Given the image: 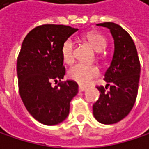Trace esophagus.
<instances>
[{
  "mask_svg": "<svg viewBox=\"0 0 149 149\" xmlns=\"http://www.w3.org/2000/svg\"><path fill=\"white\" fill-rule=\"evenodd\" d=\"M85 90H86V88H85V87H84V86H81V85L79 86V91H84Z\"/></svg>",
  "mask_w": 149,
  "mask_h": 149,
  "instance_id": "1",
  "label": "esophagus"
}]
</instances>
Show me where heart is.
I'll use <instances>...</instances> for the list:
<instances>
[{
	"label": "heart",
	"instance_id": "heart-1",
	"mask_svg": "<svg viewBox=\"0 0 149 149\" xmlns=\"http://www.w3.org/2000/svg\"><path fill=\"white\" fill-rule=\"evenodd\" d=\"M84 38L97 50L101 51L107 45L105 36L99 32H89ZM61 57L65 63L71 64L74 58V42L71 38L66 39L61 46ZM100 74V69L96 65L77 63L69 69L68 77L81 85H87Z\"/></svg>",
	"mask_w": 149,
	"mask_h": 149
}]
</instances>
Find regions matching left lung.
I'll use <instances>...</instances> for the list:
<instances>
[{"label":"left lung","mask_w":149,"mask_h":149,"mask_svg":"<svg viewBox=\"0 0 149 149\" xmlns=\"http://www.w3.org/2000/svg\"><path fill=\"white\" fill-rule=\"evenodd\" d=\"M98 26L110 29L115 41V53L105 74L107 86H97L100 98L92 107L93 115L101 123L113 124L127 116L136 101L140 63L132 38L122 26L112 22Z\"/></svg>","instance_id":"left-lung-1"}]
</instances>
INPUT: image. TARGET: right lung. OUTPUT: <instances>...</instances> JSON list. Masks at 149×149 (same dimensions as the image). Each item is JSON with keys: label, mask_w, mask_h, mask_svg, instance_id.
<instances>
[{"label": "right lung", "mask_w": 149, "mask_h": 149, "mask_svg": "<svg viewBox=\"0 0 149 149\" xmlns=\"http://www.w3.org/2000/svg\"><path fill=\"white\" fill-rule=\"evenodd\" d=\"M76 31L64 25H42L31 30L22 43L17 60L19 95L30 115L43 124L63 122L78 92L74 81H61L65 69L60 51ZM52 81H58V85L52 87Z\"/></svg>", "instance_id": "1"}]
</instances>
